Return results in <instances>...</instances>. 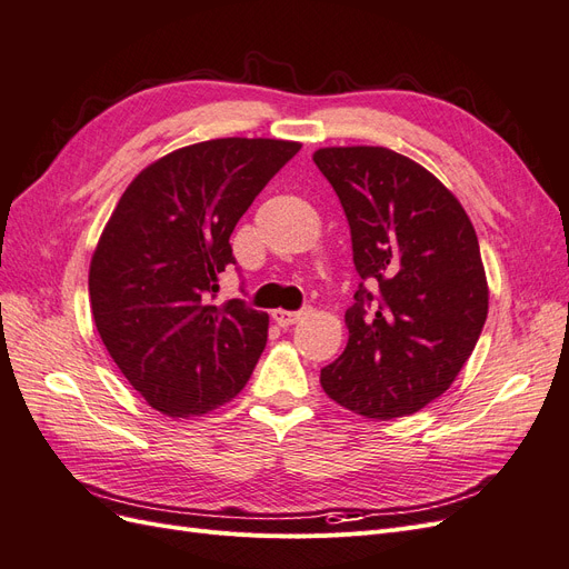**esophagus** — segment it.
<instances>
[{
  "instance_id": "esophagus-1",
  "label": "esophagus",
  "mask_w": 569,
  "mask_h": 569,
  "mask_svg": "<svg viewBox=\"0 0 569 569\" xmlns=\"http://www.w3.org/2000/svg\"><path fill=\"white\" fill-rule=\"evenodd\" d=\"M270 316L280 327H289V325H295V322H299L303 318L301 311H282V308H274Z\"/></svg>"
}]
</instances>
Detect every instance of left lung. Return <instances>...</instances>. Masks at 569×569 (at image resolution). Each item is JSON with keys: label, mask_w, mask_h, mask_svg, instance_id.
<instances>
[{"label": "left lung", "mask_w": 569, "mask_h": 569, "mask_svg": "<svg viewBox=\"0 0 569 569\" xmlns=\"http://www.w3.org/2000/svg\"><path fill=\"white\" fill-rule=\"evenodd\" d=\"M351 228L360 280L349 341L320 370L325 393L372 420L418 412L453 385L489 313L472 222L427 168L387 147L313 153ZM373 308L370 309L369 306Z\"/></svg>", "instance_id": "obj_1"}]
</instances>
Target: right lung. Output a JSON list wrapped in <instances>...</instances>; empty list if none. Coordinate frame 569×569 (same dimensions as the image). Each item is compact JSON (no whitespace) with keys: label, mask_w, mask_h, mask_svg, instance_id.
I'll use <instances>...</instances> for the list:
<instances>
[{"label":"right lung","mask_w":569,"mask_h":569,"mask_svg":"<svg viewBox=\"0 0 569 569\" xmlns=\"http://www.w3.org/2000/svg\"><path fill=\"white\" fill-rule=\"evenodd\" d=\"M301 149L222 137L166 153L116 203L90 263L97 332L134 391L168 418H197L244 389L268 341V313L213 303L234 263L230 234Z\"/></svg>","instance_id":"add662e5"}]
</instances>
